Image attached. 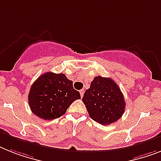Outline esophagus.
I'll return each mask as SVG.
<instances>
[{"instance_id":"34e87169","label":"esophagus","mask_w":161,"mask_h":161,"mask_svg":"<svg viewBox=\"0 0 161 161\" xmlns=\"http://www.w3.org/2000/svg\"><path fill=\"white\" fill-rule=\"evenodd\" d=\"M84 93H85V90H80V96H81V97H83Z\"/></svg>"}]
</instances>
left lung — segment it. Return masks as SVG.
Here are the masks:
<instances>
[{"mask_svg": "<svg viewBox=\"0 0 161 161\" xmlns=\"http://www.w3.org/2000/svg\"><path fill=\"white\" fill-rule=\"evenodd\" d=\"M91 119L108 125L120 119L125 110V101L119 86L111 78L95 76L82 98Z\"/></svg>", "mask_w": 161, "mask_h": 161, "instance_id": "1", "label": "left lung"}]
</instances>
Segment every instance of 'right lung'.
<instances>
[{"label": "right lung", "mask_w": 161, "mask_h": 161, "mask_svg": "<svg viewBox=\"0 0 161 161\" xmlns=\"http://www.w3.org/2000/svg\"><path fill=\"white\" fill-rule=\"evenodd\" d=\"M28 99L36 116L53 120L65 114L73 102L80 99V95L65 74L46 72L32 85Z\"/></svg>", "instance_id": "add662e5"}]
</instances>
